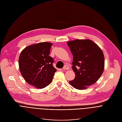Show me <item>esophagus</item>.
Returning <instances> with one entry per match:
<instances>
[{
  "mask_svg": "<svg viewBox=\"0 0 122 122\" xmlns=\"http://www.w3.org/2000/svg\"><path fill=\"white\" fill-rule=\"evenodd\" d=\"M63 69V70H69L70 69V68L68 65H65Z\"/></svg>",
  "mask_w": 122,
  "mask_h": 122,
  "instance_id": "esophagus-1",
  "label": "esophagus"
}]
</instances>
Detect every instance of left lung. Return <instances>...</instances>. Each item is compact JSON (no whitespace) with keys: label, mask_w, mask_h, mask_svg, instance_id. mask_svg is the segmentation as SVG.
<instances>
[{"label":"left lung","mask_w":122,"mask_h":122,"mask_svg":"<svg viewBox=\"0 0 122 122\" xmlns=\"http://www.w3.org/2000/svg\"><path fill=\"white\" fill-rule=\"evenodd\" d=\"M73 55L72 69L76 77L69 83L78 90L96 83L103 73L104 57L100 47L92 40H75L67 43Z\"/></svg>","instance_id":"1"}]
</instances>
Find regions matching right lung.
<instances>
[{"label":"right lung","mask_w":122,"mask_h":122,"mask_svg":"<svg viewBox=\"0 0 122 122\" xmlns=\"http://www.w3.org/2000/svg\"><path fill=\"white\" fill-rule=\"evenodd\" d=\"M52 43L42 42L29 46L21 52L19 65L21 75L29 84L42 89L52 81L57 70L50 56Z\"/></svg>","instance_id":"right-lung-1"}]
</instances>
